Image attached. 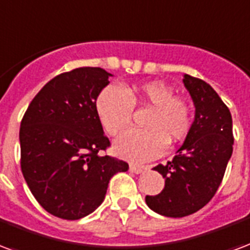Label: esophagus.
I'll return each instance as SVG.
<instances>
[{
	"label": "esophagus",
	"instance_id": "34e87169",
	"mask_svg": "<svg viewBox=\"0 0 250 250\" xmlns=\"http://www.w3.org/2000/svg\"><path fill=\"white\" fill-rule=\"evenodd\" d=\"M130 171L134 172V173H142L144 171V167L142 166H136V164H131Z\"/></svg>",
	"mask_w": 250,
	"mask_h": 250
}]
</instances>
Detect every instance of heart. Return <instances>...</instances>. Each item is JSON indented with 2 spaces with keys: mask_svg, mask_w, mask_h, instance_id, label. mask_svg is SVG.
Masks as SVG:
<instances>
[{
  "mask_svg": "<svg viewBox=\"0 0 250 250\" xmlns=\"http://www.w3.org/2000/svg\"><path fill=\"white\" fill-rule=\"evenodd\" d=\"M173 90L162 82H147L123 90L115 84L103 88L95 110L103 128L111 136L130 125L134 108L149 107L143 119L144 128L130 130L115 142L122 158L147 162L160 156L171 143L183 139L191 128V107L186 99L173 97Z\"/></svg>",
  "mask_w": 250,
  "mask_h": 250,
  "instance_id": "b5f03b06",
  "label": "heart"
}]
</instances>
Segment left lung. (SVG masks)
<instances>
[{
  "label": "left lung",
  "mask_w": 250,
  "mask_h": 250,
  "mask_svg": "<svg viewBox=\"0 0 250 250\" xmlns=\"http://www.w3.org/2000/svg\"><path fill=\"white\" fill-rule=\"evenodd\" d=\"M183 82L195 103V120L172 162L153 167L166 180L164 189L146 196L149 208L167 217H184L208 204L233 152L232 115L227 104L204 81L186 74Z\"/></svg>",
  "instance_id": "left-lung-1"
}]
</instances>
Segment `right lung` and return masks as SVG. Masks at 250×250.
Segmentation results:
<instances>
[{
    "label": "right lung",
    "instance_id": "obj_1",
    "mask_svg": "<svg viewBox=\"0 0 250 250\" xmlns=\"http://www.w3.org/2000/svg\"><path fill=\"white\" fill-rule=\"evenodd\" d=\"M111 74L79 67L46 83L21 120V169L41 207L63 220L97 209L123 160L102 155L110 147L95 102Z\"/></svg>",
    "mask_w": 250,
    "mask_h": 250
}]
</instances>
